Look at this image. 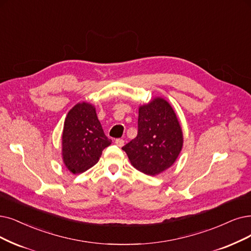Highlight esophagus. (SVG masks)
<instances>
[{"label":"esophagus","mask_w":251,"mask_h":251,"mask_svg":"<svg viewBox=\"0 0 251 251\" xmlns=\"http://www.w3.org/2000/svg\"><path fill=\"white\" fill-rule=\"evenodd\" d=\"M115 144L117 145V146H119V147H123L124 145H125V141L123 139H116L115 140Z\"/></svg>","instance_id":"34e87169"}]
</instances>
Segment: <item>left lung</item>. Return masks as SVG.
Listing matches in <instances>:
<instances>
[{
    "mask_svg": "<svg viewBox=\"0 0 251 251\" xmlns=\"http://www.w3.org/2000/svg\"><path fill=\"white\" fill-rule=\"evenodd\" d=\"M182 145V129L173 108L166 100L154 98L140 106L137 137L123 150L140 172L154 176L175 163Z\"/></svg>",
    "mask_w": 251,
    "mask_h": 251,
    "instance_id": "left-lung-1",
    "label": "left lung"
}]
</instances>
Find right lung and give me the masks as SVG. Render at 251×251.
Here are the masks:
<instances>
[{
  "mask_svg": "<svg viewBox=\"0 0 251 251\" xmlns=\"http://www.w3.org/2000/svg\"><path fill=\"white\" fill-rule=\"evenodd\" d=\"M62 140L64 164L73 174L95 166L112 142L104 134L95 106L85 102L76 104L68 112Z\"/></svg>",
  "mask_w": 251,
  "mask_h": 251,
  "instance_id": "right-lung-1",
  "label": "right lung"
}]
</instances>
